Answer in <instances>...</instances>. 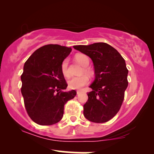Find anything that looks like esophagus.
I'll return each instance as SVG.
<instances>
[{"mask_svg":"<svg viewBox=\"0 0 154 154\" xmlns=\"http://www.w3.org/2000/svg\"><path fill=\"white\" fill-rule=\"evenodd\" d=\"M76 93H77V94H79L80 93H81V90H77Z\"/></svg>","mask_w":154,"mask_h":154,"instance_id":"esophagus-1","label":"esophagus"}]
</instances>
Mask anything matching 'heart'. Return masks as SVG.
Returning a JSON list of instances; mask_svg holds the SVG:
<instances>
[{"label": "heart", "instance_id": "1", "mask_svg": "<svg viewBox=\"0 0 154 154\" xmlns=\"http://www.w3.org/2000/svg\"><path fill=\"white\" fill-rule=\"evenodd\" d=\"M75 60L80 64L83 66L82 72H85L89 75L92 74V71L89 67L90 59L87 55L83 54H78L75 57ZM69 59H64L61 64V71L65 77L69 78L70 76V73L69 71ZM89 83V78L86 75H82L80 76L73 77L68 81V86L71 89H81L83 86Z\"/></svg>", "mask_w": 154, "mask_h": 154}]
</instances>
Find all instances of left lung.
<instances>
[{
    "mask_svg": "<svg viewBox=\"0 0 154 154\" xmlns=\"http://www.w3.org/2000/svg\"><path fill=\"white\" fill-rule=\"evenodd\" d=\"M73 48L91 58L95 79L88 92V100L83 105V114L93 123H106L121 109L128 85L125 60L115 48L105 43L75 45Z\"/></svg>",
    "mask_w": 154,
    "mask_h": 154,
    "instance_id": "left-lung-1",
    "label": "left lung"
}]
</instances>
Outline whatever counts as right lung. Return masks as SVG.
<instances>
[{"label": "right lung", "instance_id": "obj_1", "mask_svg": "<svg viewBox=\"0 0 154 154\" xmlns=\"http://www.w3.org/2000/svg\"><path fill=\"white\" fill-rule=\"evenodd\" d=\"M71 48L44 45L31 54L24 66L21 88L29 116L41 125H51L62 120L64 104L76 95L74 90L66 92L67 83L61 71L63 60Z\"/></svg>", "mask_w": 154, "mask_h": 154}]
</instances>
